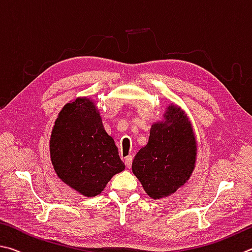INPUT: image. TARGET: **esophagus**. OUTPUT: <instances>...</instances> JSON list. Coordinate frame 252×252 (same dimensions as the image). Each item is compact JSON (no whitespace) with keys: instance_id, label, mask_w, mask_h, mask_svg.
<instances>
[{"instance_id":"obj_1","label":"esophagus","mask_w":252,"mask_h":252,"mask_svg":"<svg viewBox=\"0 0 252 252\" xmlns=\"http://www.w3.org/2000/svg\"><path fill=\"white\" fill-rule=\"evenodd\" d=\"M131 161H133V157H131V156H127L125 158V165H126L127 168H130V167H131Z\"/></svg>"}]
</instances>
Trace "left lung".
<instances>
[{
    "mask_svg": "<svg viewBox=\"0 0 252 252\" xmlns=\"http://www.w3.org/2000/svg\"><path fill=\"white\" fill-rule=\"evenodd\" d=\"M164 118L165 122L152 126L147 145L136 154L131 166L154 199L169 196L183 186L196 161V139L186 114L169 106Z\"/></svg>",
    "mask_w": 252,
    "mask_h": 252,
    "instance_id": "obj_1",
    "label": "left lung"
}]
</instances>
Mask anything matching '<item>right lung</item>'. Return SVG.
Wrapping results in <instances>:
<instances>
[{
	"instance_id": "add662e5",
	"label": "right lung",
	"mask_w": 252,
	"mask_h": 252,
	"mask_svg": "<svg viewBox=\"0 0 252 252\" xmlns=\"http://www.w3.org/2000/svg\"><path fill=\"white\" fill-rule=\"evenodd\" d=\"M51 159L65 184L88 197L103 191L125 169L114 139L106 133L92 100L77 98L64 106L51 136Z\"/></svg>"
}]
</instances>
